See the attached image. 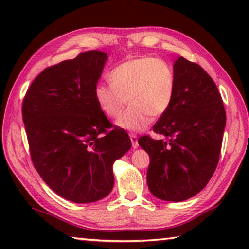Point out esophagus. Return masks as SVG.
<instances>
[{
	"label": "esophagus",
	"instance_id": "34e87169",
	"mask_svg": "<svg viewBox=\"0 0 249 249\" xmlns=\"http://www.w3.org/2000/svg\"><path fill=\"white\" fill-rule=\"evenodd\" d=\"M129 137H130V142H132V146H133V148L134 149H136L137 147H138V141H137V136L135 134H130L129 135Z\"/></svg>",
	"mask_w": 249,
	"mask_h": 249
}]
</instances>
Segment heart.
Listing matches in <instances>:
<instances>
[{
    "label": "heart",
    "mask_w": 249,
    "mask_h": 249,
    "mask_svg": "<svg viewBox=\"0 0 249 249\" xmlns=\"http://www.w3.org/2000/svg\"><path fill=\"white\" fill-rule=\"evenodd\" d=\"M111 83H99L94 96L105 115L119 117L129 101L130 107L115 122L128 132H142L154 116L170 108L176 94V75L169 65L154 57L128 59L109 72Z\"/></svg>",
    "instance_id": "b5f03b06"
}]
</instances>
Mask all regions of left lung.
Instances as JSON below:
<instances>
[{"label": "left lung", "instance_id": "8db88e82", "mask_svg": "<svg viewBox=\"0 0 249 249\" xmlns=\"http://www.w3.org/2000/svg\"><path fill=\"white\" fill-rule=\"evenodd\" d=\"M174 72L175 99L154 125V132L169 141L142 136L138 144L150 157V192L160 200L181 202L197 195L215 171L226 114L216 84L203 68L179 57Z\"/></svg>", "mask_w": 249, "mask_h": 249}]
</instances>
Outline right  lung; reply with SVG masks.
Wrapping results in <instances>:
<instances>
[{
	"label": "right lung",
	"instance_id": "1",
	"mask_svg": "<svg viewBox=\"0 0 249 249\" xmlns=\"http://www.w3.org/2000/svg\"><path fill=\"white\" fill-rule=\"evenodd\" d=\"M107 60L105 53L91 50L48 67L23 101L34 167L52 190L74 203L108 196L113 163L132 146L124 129L107 132L112 124L96 103L94 89Z\"/></svg>",
	"mask_w": 249,
	"mask_h": 249
}]
</instances>
